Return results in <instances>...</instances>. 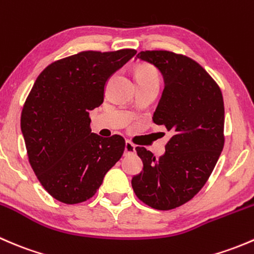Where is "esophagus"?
<instances>
[{
  "mask_svg": "<svg viewBox=\"0 0 254 254\" xmlns=\"http://www.w3.org/2000/svg\"><path fill=\"white\" fill-rule=\"evenodd\" d=\"M135 152V145L131 143L130 141L125 142V147H124V153L125 155H129V153H134Z\"/></svg>",
  "mask_w": 254,
  "mask_h": 254,
  "instance_id": "obj_1",
  "label": "esophagus"
}]
</instances>
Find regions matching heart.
Segmentation results:
<instances>
[{
	"label": "heart",
	"mask_w": 254,
	"mask_h": 254,
	"mask_svg": "<svg viewBox=\"0 0 254 254\" xmlns=\"http://www.w3.org/2000/svg\"><path fill=\"white\" fill-rule=\"evenodd\" d=\"M135 78H136V81L147 78H157V72L148 64H140L135 68Z\"/></svg>",
	"instance_id": "obj_1"
}]
</instances>
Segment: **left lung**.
<instances>
[{
  "label": "left lung",
  "instance_id": "left-lung-1",
  "mask_svg": "<svg viewBox=\"0 0 254 254\" xmlns=\"http://www.w3.org/2000/svg\"><path fill=\"white\" fill-rule=\"evenodd\" d=\"M137 59L158 68L165 88L153 123L172 136L162 156L136 147L143 167L131 179L146 205L171 210L190 200L204 187L224 148V99L220 87L190 58L166 50L141 51Z\"/></svg>",
  "mask_w": 254,
  "mask_h": 254
}]
</instances>
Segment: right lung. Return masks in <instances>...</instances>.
Segmentation results:
<instances>
[{
	"mask_svg": "<svg viewBox=\"0 0 254 254\" xmlns=\"http://www.w3.org/2000/svg\"><path fill=\"white\" fill-rule=\"evenodd\" d=\"M134 49L82 51L50 64L34 82L20 117L29 163L45 190L65 204L86 201L120 160L125 140L91 131L89 112Z\"/></svg>",
	"mask_w": 254,
	"mask_h": 254,
	"instance_id": "right-lung-1",
	"label": "right lung"
}]
</instances>
